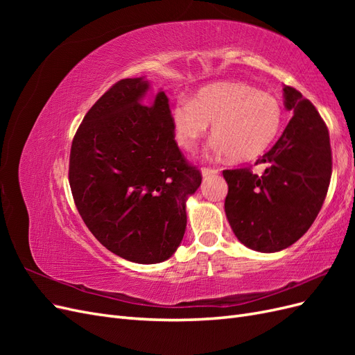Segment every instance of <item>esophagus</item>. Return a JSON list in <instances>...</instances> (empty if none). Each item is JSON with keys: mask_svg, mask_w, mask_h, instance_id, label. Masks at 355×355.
<instances>
[{"mask_svg": "<svg viewBox=\"0 0 355 355\" xmlns=\"http://www.w3.org/2000/svg\"><path fill=\"white\" fill-rule=\"evenodd\" d=\"M218 173H219L218 168H211V167H202V168H201V175H202L204 178L214 176V175H218Z\"/></svg>", "mask_w": 355, "mask_h": 355, "instance_id": "34e87169", "label": "esophagus"}]
</instances>
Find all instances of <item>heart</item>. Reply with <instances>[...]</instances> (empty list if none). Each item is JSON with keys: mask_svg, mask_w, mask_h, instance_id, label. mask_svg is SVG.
Wrapping results in <instances>:
<instances>
[{"mask_svg": "<svg viewBox=\"0 0 355 355\" xmlns=\"http://www.w3.org/2000/svg\"><path fill=\"white\" fill-rule=\"evenodd\" d=\"M176 144L191 153L209 133L222 154L235 161L262 155L274 142L283 121L280 102L245 83L223 81L206 85L191 101L179 102L170 111Z\"/></svg>", "mask_w": 355, "mask_h": 355, "instance_id": "heart-1", "label": "heart"}]
</instances>
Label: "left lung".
<instances>
[{
	"mask_svg": "<svg viewBox=\"0 0 355 355\" xmlns=\"http://www.w3.org/2000/svg\"><path fill=\"white\" fill-rule=\"evenodd\" d=\"M284 106L293 114L275 145L256 164L223 170L228 184L225 213L245 247L262 253L280 252L309 230L323 206L331 176L327 125L300 92L284 85Z\"/></svg>",
	"mask_w": 355,
	"mask_h": 355,
	"instance_id": "1",
	"label": "left lung"
}]
</instances>
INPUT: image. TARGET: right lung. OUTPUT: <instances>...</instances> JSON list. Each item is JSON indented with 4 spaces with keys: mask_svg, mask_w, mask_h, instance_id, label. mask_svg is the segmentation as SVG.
<instances>
[{
    "mask_svg": "<svg viewBox=\"0 0 355 355\" xmlns=\"http://www.w3.org/2000/svg\"><path fill=\"white\" fill-rule=\"evenodd\" d=\"M149 83H115L73 136L69 185L87 228L110 252L136 263L163 262L187 228L185 202L201 184L175 141L168 99L144 98Z\"/></svg>",
    "mask_w": 355,
    "mask_h": 355,
    "instance_id": "1",
    "label": "right lung"
}]
</instances>
